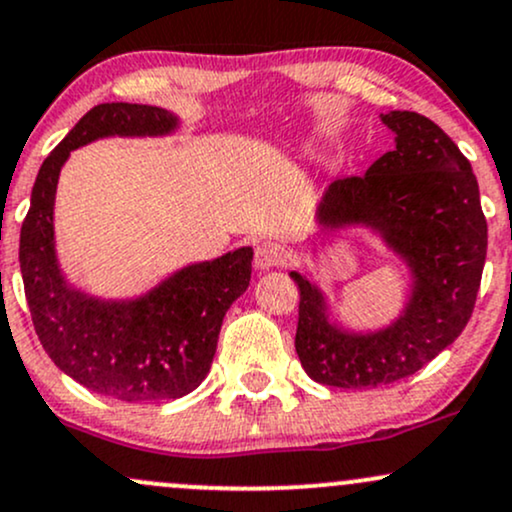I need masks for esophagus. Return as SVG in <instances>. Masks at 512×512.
Instances as JSON below:
<instances>
[{
    "label": "esophagus",
    "mask_w": 512,
    "mask_h": 512,
    "mask_svg": "<svg viewBox=\"0 0 512 512\" xmlns=\"http://www.w3.org/2000/svg\"><path fill=\"white\" fill-rule=\"evenodd\" d=\"M289 262V250L284 245L274 243V240H264L255 248V267L257 269H272L281 267V264Z\"/></svg>",
    "instance_id": "obj_1"
}]
</instances>
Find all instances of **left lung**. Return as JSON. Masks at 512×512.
Segmentation results:
<instances>
[{
    "label": "left lung",
    "instance_id": "obj_1",
    "mask_svg": "<svg viewBox=\"0 0 512 512\" xmlns=\"http://www.w3.org/2000/svg\"><path fill=\"white\" fill-rule=\"evenodd\" d=\"M380 120L395 132V151L361 178L330 182L315 221L378 236L409 272L404 308L380 330H349L332 320L313 276L291 272L301 291V366L315 383L344 390L397 383L448 349L472 317L486 262V219L467 158L424 115L390 110Z\"/></svg>",
    "mask_w": 512,
    "mask_h": 512
}]
</instances>
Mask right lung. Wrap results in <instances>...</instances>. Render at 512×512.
I'll list each match as a JSON object with an SVG mask.
<instances>
[{"mask_svg":"<svg viewBox=\"0 0 512 512\" xmlns=\"http://www.w3.org/2000/svg\"><path fill=\"white\" fill-rule=\"evenodd\" d=\"M180 117L156 105L103 103L76 122L38 170L19 262L40 344L69 378L120 402L178 399L207 378L221 322L250 284L252 248L175 269L134 298L76 289L55 248V195L74 149L108 137H168Z\"/></svg>","mask_w":512,"mask_h":512,"instance_id":"add662e5","label":"right lung"}]
</instances>
